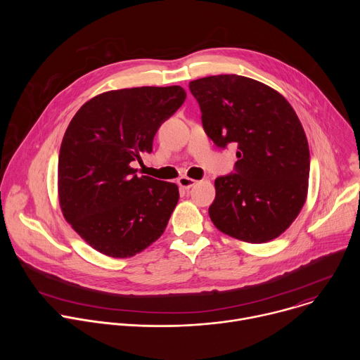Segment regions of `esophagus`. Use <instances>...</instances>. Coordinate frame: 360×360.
Returning <instances> with one entry per match:
<instances>
[{"label":"esophagus","mask_w":360,"mask_h":360,"mask_svg":"<svg viewBox=\"0 0 360 360\" xmlns=\"http://www.w3.org/2000/svg\"><path fill=\"white\" fill-rule=\"evenodd\" d=\"M195 184H196V181L192 179V178H188V176H182V178L178 179V185H179L181 188H184V189H189V188H192Z\"/></svg>","instance_id":"1"}]
</instances>
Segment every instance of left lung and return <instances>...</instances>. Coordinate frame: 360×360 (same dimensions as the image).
I'll use <instances>...</instances> for the list:
<instances>
[{
  "instance_id": "1",
  "label": "left lung",
  "mask_w": 360,
  "mask_h": 360,
  "mask_svg": "<svg viewBox=\"0 0 360 360\" xmlns=\"http://www.w3.org/2000/svg\"><path fill=\"white\" fill-rule=\"evenodd\" d=\"M207 135L219 148L238 146L233 172L215 179L214 225L250 243L285 232L307 193L311 155L289 102L252 78L225 74L189 82Z\"/></svg>"
}]
</instances>
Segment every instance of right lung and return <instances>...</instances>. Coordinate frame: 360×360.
Masks as SVG:
<instances>
[{"label":"right lung","mask_w":360,"mask_h":360,"mask_svg":"<svg viewBox=\"0 0 360 360\" xmlns=\"http://www.w3.org/2000/svg\"><path fill=\"white\" fill-rule=\"evenodd\" d=\"M179 85L108 91L71 120L58 157V196L65 221L95 250L129 258L165 231L179 191L138 176L131 162L152 152L158 128L184 104Z\"/></svg>","instance_id":"1"}]
</instances>
